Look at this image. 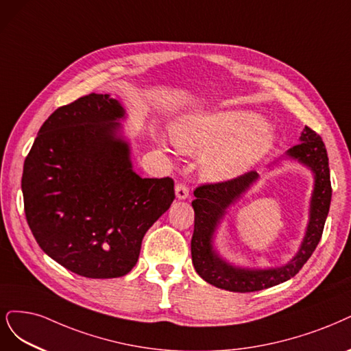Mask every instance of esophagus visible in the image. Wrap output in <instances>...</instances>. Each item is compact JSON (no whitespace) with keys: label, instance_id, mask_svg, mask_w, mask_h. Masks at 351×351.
<instances>
[{"label":"esophagus","instance_id":"esophagus-1","mask_svg":"<svg viewBox=\"0 0 351 351\" xmlns=\"http://www.w3.org/2000/svg\"><path fill=\"white\" fill-rule=\"evenodd\" d=\"M176 196H177L178 200L187 199L189 197V189H187V186L183 184V183H178L176 186Z\"/></svg>","mask_w":351,"mask_h":351}]
</instances>
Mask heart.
<instances>
[{
    "label": "heart",
    "instance_id": "obj_1",
    "mask_svg": "<svg viewBox=\"0 0 351 351\" xmlns=\"http://www.w3.org/2000/svg\"><path fill=\"white\" fill-rule=\"evenodd\" d=\"M173 142L187 154H203L200 176L209 183H226L252 170L274 145L261 116L247 110L193 114L173 126Z\"/></svg>",
    "mask_w": 351,
    "mask_h": 351
}]
</instances>
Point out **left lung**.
Listing matches in <instances>:
<instances>
[{
  "mask_svg": "<svg viewBox=\"0 0 351 351\" xmlns=\"http://www.w3.org/2000/svg\"><path fill=\"white\" fill-rule=\"evenodd\" d=\"M282 160H291L308 168L313 177V187L309 199L308 223L305 235L295 256L282 265L274 267H250L237 264L223 257L216 247L217 231L232 206L245 196L257 183L260 176L256 171L244 174L232 181L200 186L195 191L191 206L195 209V232L191 237L193 265L204 282L229 292H257L292 279L315 251L331 203L330 165L325 145L318 134L305 126L299 143L287 149Z\"/></svg>",
  "mask_w": 351,
  "mask_h": 351,
  "instance_id": "obj_1",
  "label": "left lung"
}]
</instances>
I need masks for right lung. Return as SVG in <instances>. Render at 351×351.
I'll use <instances>...</instances> for the list:
<instances>
[{
	"instance_id": "right-lung-1",
	"label": "right lung",
	"mask_w": 351,
	"mask_h": 351,
	"mask_svg": "<svg viewBox=\"0 0 351 351\" xmlns=\"http://www.w3.org/2000/svg\"><path fill=\"white\" fill-rule=\"evenodd\" d=\"M110 94L59 107L42 125L23 167L24 212L39 247L88 279L128 274L148 229L170 209L174 181L142 178L132 164Z\"/></svg>"
}]
</instances>
